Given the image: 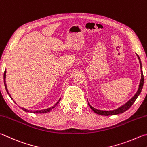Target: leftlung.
Masks as SVG:
<instances>
[{"mask_svg": "<svg viewBox=\"0 0 147 147\" xmlns=\"http://www.w3.org/2000/svg\"><path fill=\"white\" fill-rule=\"evenodd\" d=\"M136 54L139 59V61H140V68H141V80L140 82V84H139V88H138L137 92H136L134 96L132 98L129 100V101L126 102L125 104H124L123 105H121V106L119 107V108H117V109H116L112 110H101L96 109H95V108H94L93 107H92L88 101V104L90 106V109L93 110L95 113H96V114H99V115H117V114H122V113H123L125 111H127V110L129 109L130 107L134 104V102H135L136 99H137L138 97L139 96V95L141 94V90H142V89H143V83H144V76L143 74L142 65H141V59L138 54L137 53H136Z\"/></svg>", "mask_w": 147, "mask_h": 147, "instance_id": "obj_1", "label": "left lung"}]
</instances>
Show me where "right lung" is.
Instances as JSON below:
<instances>
[{
	"label": "right lung",
	"instance_id": "obj_1",
	"mask_svg": "<svg viewBox=\"0 0 147 147\" xmlns=\"http://www.w3.org/2000/svg\"><path fill=\"white\" fill-rule=\"evenodd\" d=\"M6 69H5V71H4V83L5 88H6V92H7V94L9 95V96L10 97H11V99L13 100V98H12V97H11V95L9 94V92H8V90H7V86H6ZM61 99V97L60 99H59V101H58L56 103L53 105V106L51 107L50 108H48V109H43V110H34V111H32V110H30L25 109L24 108H22V107H20V109H21L22 110H24V111L26 112L35 113V114H42V113H47V112H50L51 110H52L53 109H54V108H55V107L57 106V104L59 103V101H60ZM14 102H15V101H14ZM15 103H16V102H15Z\"/></svg>",
	"mask_w": 147,
	"mask_h": 147
}]
</instances>
